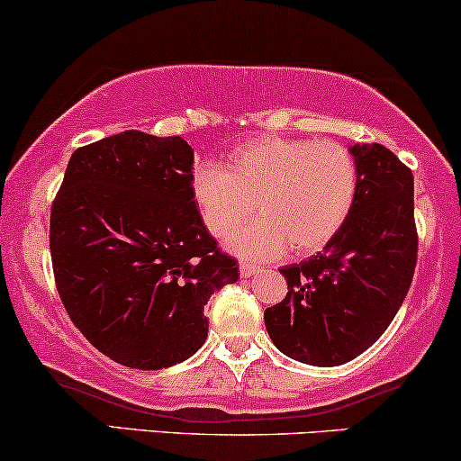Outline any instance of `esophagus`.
<instances>
[{"label":"esophagus","mask_w":461,"mask_h":461,"mask_svg":"<svg viewBox=\"0 0 461 461\" xmlns=\"http://www.w3.org/2000/svg\"><path fill=\"white\" fill-rule=\"evenodd\" d=\"M258 271H260V267H257V265H249V263H241V265H240V274H241L243 277L257 276Z\"/></svg>","instance_id":"1"}]
</instances>
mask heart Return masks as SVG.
I'll return each instance as SVG.
<instances>
[{
	"mask_svg": "<svg viewBox=\"0 0 461 461\" xmlns=\"http://www.w3.org/2000/svg\"><path fill=\"white\" fill-rule=\"evenodd\" d=\"M203 224L229 235L232 252L246 258L318 252L338 235L357 196V164L335 140L257 136L218 164H203L192 179ZM258 204L254 205L253 203Z\"/></svg>",
	"mask_w": 461,
	"mask_h": 461,
	"instance_id": "1",
	"label": "heart"
}]
</instances>
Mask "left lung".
<instances>
[{
  "label": "left lung",
  "instance_id": "left-lung-1",
  "mask_svg": "<svg viewBox=\"0 0 461 461\" xmlns=\"http://www.w3.org/2000/svg\"><path fill=\"white\" fill-rule=\"evenodd\" d=\"M348 151L357 164L348 218L322 252L282 267L288 293L265 310L277 350L316 367L348 363L387 331L417 265L411 168L378 143Z\"/></svg>",
  "mask_w": 461,
  "mask_h": 461
}]
</instances>
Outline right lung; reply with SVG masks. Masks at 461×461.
<instances>
[{
	"label": "right lung",
	"instance_id": "add662e5",
	"mask_svg": "<svg viewBox=\"0 0 461 461\" xmlns=\"http://www.w3.org/2000/svg\"><path fill=\"white\" fill-rule=\"evenodd\" d=\"M181 136L126 130L81 147L50 209L59 297L85 338L134 369L185 361L207 339L204 305L237 282L192 196Z\"/></svg>",
	"mask_w": 461,
	"mask_h": 461
}]
</instances>
